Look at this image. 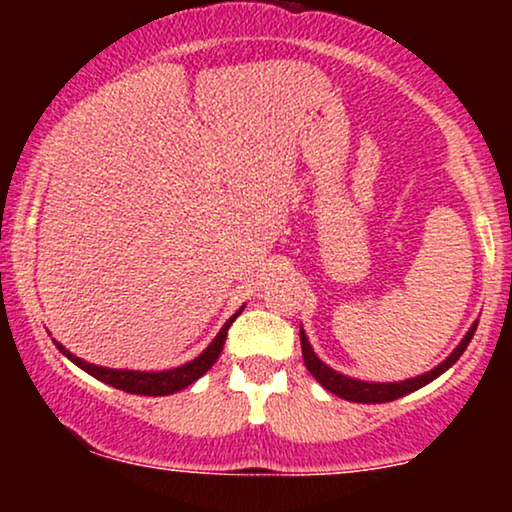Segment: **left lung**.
Masks as SVG:
<instances>
[{"label": "left lung", "mask_w": 512, "mask_h": 512, "mask_svg": "<svg viewBox=\"0 0 512 512\" xmlns=\"http://www.w3.org/2000/svg\"><path fill=\"white\" fill-rule=\"evenodd\" d=\"M477 325L479 320L472 322V327H469L467 334L462 337V342L452 349V354L445 358V361H440L436 368L426 370V373L416 375V378H407V380H399V383H370V380H358V378H349V375L339 373V370H334L327 366L325 361H322L320 356L315 354L313 346H310V339L305 330L301 327V349H303V363L305 368L310 370V375L320 383L325 390H330L332 395L346 399V402H358V404H383V402H392V399H399L404 395H409V392H416L419 387H424L428 383H433V380L438 378V375H443L445 370L452 368L457 363V358L464 354V349H467L469 342H472L474 332H477Z\"/></svg>", "instance_id": "1"}]
</instances>
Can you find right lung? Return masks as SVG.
<instances>
[{
  "label": "right lung",
  "instance_id": "right-lung-1",
  "mask_svg": "<svg viewBox=\"0 0 512 512\" xmlns=\"http://www.w3.org/2000/svg\"><path fill=\"white\" fill-rule=\"evenodd\" d=\"M245 308V305H243ZM243 308H238L236 315H231L226 320V325L221 327L219 334L211 339V344L207 349L202 351L197 358L192 361L182 363L178 368H170V370H127V368H105V366H96V363H88L84 358L74 356L72 351L64 349L60 342H55L57 349H60L62 356H67L74 366H79L81 370H86L88 375H93L96 380L101 383L117 387V390H125L129 395H146V397H163V395H173V392L185 390L187 385H192L195 380L202 378L207 370L214 366L216 358L221 356L223 344H226V334L228 327L233 325V320L243 313Z\"/></svg>",
  "mask_w": 512,
  "mask_h": 512
}]
</instances>
